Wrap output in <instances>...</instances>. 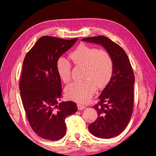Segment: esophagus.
Listing matches in <instances>:
<instances>
[{"instance_id":"1","label":"esophagus","mask_w":156,"mask_h":156,"mask_svg":"<svg viewBox=\"0 0 156 156\" xmlns=\"http://www.w3.org/2000/svg\"><path fill=\"white\" fill-rule=\"evenodd\" d=\"M77 106H78V108L79 110H82L86 108V106H84V105H83V104H78Z\"/></svg>"}]
</instances>
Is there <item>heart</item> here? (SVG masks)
I'll use <instances>...</instances> for the list:
<instances>
[{
    "label": "heart",
    "instance_id": "1",
    "mask_svg": "<svg viewBox=\"0 0 156 156\" xmlns=\"http://www.w3.org/2000/svg\"><path fill=\"white\" fill-rule=\"evenodd\" d=\"M70 58L76 67H84L82 82H76L66 88V94L70 100L86 102L94 94L96 88L102 89L109 83L113 73V60L106 50L81 44L70 54ZM57 72L64 83H69L72 66L64 58L58 59Z\"/></svg>",
    "mask_w": 156,
    "mask_h": 156
}]
</instances>
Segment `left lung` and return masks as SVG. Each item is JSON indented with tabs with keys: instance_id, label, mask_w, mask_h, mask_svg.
Segmentation results:
<instances>
[{
	"instance_id": "8db88e82",
	"label": "left lung",
	"mask_w": 156,
	"mask_h": 156,
	"mask_svg": "<svg viewBox=\"0 0 156 156\" xmlns=\"http://www.w3.org/2000/svg\"><path fill=\"white\" fill-rule=\"evenodd\" d=\"M83 41L101 44L113 60V73L109 83L93 106L98 119L89 126L90 132L101 138L117 136L126 129L134 108V75L128 56L119 45L105 36H95Z\"/></svg>"
}]
</instances>
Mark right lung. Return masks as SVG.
Here are the masks:
<instances>
[{"mask_svg": "<svg viewBox=\"0 0 156 156\" xmlns=\"http://www.w3.org/2000/svg\"><path fill=\"white\" fill-rule=\"evenodd\" d=\"M77 39L44 36L24 59L19 82L22 104L33 131L46 140L63 138L66 133L65 119L77 112V105L73 101L59 103L62 87L56 68L60 56Z\"/></svg>", "mask_w": 156, "mask_h": 156, "instance_id": "add662e5", "label": "right lung"}]
</instances>
